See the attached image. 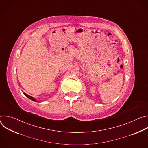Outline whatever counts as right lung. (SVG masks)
Listing matches in <instances>:
<instances>
[{
    "mask_svg": "<svg viewBox=\"0 0 148 148\" xmlns=\"http://www.w3.org/2000/svg\"><path fill=\"white\" fill-rule=\"evenodd\" d=\"M23 94H24V95H26V97H27V98H29V99H32V101H35V102H37V101H36V99H34V98H33V97H31V96H30V95H27V94H26V93H25V92H23Z\"/></svg>",
    "mask_w": 148,
    "mask_h": 148,
    "instance_id": "obj_1",
    "label": "right lung"
}]
</instances>
